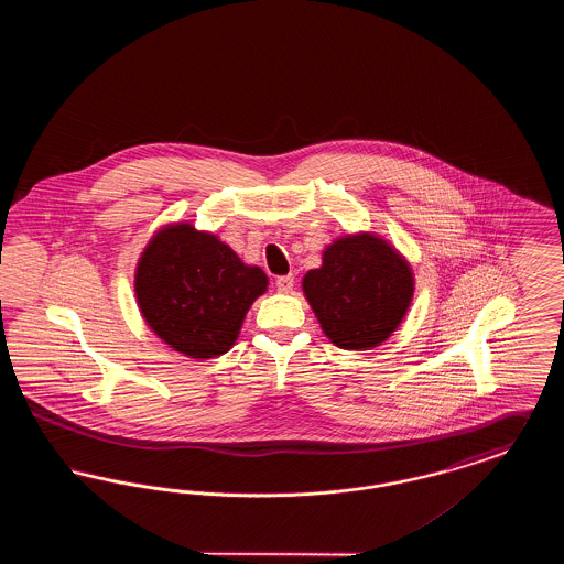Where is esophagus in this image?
<instances>
[{"label":"esophagus","mask_w":564,"mask_h":564,"mask_svg":"<svg viewBox=\"0 0 564 564\" xmlns=\"http://www.w3.org/2000/svg\"><path fill=\"white\" fill-rule=\"evenodd\" d=\"M276 290L283 292V294H290V292L294 290V276H292V274L276 276Z\"/></svg>","instance_id":"obj_1"}]
</instances>
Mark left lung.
I'll list each match as a JSON object with an SVG mask.
<instances>
[{
  "mask_svg": "<svg viewBox=\"0 0 564 564\" xmlns=\"http://www.w3.org/2000/svg\"><path fill=\"white\" fill-rule=\"evenodd\" d=\"M302 290L336 347L366 350L398 329L412 302L414 279L389 242L355 235L323 251L322 269L306 272Z\"/></svg>",
  "mask_w": 564,
  "mask_h": 564,
  "instance_id": "left-lung-1",
  "label": "left lung"
}]
</instances>
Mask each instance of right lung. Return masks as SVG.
<instances>
[{
	"instance_id": "add662e5",
	"label": "right lung",
	"mask_w": 564,
	"mask_h": 564,
	"mask_svg": "<svg viewBox=\"0 0 564 564\" xmlns=\"http://www.w3.org/2000/svg\"><path fill=\"white\" fill-rule=\"evenodd\" d=\"M267 285L264 270L242 264L228 245L189 224L161 230L141 253L134 274L148 325L192 359L230 349L245 313Z\"/></svg>"
}]
</instances>
